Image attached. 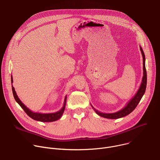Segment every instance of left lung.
Here are the masks:
<instances>
[{
	"label": "left lung",
	"instance_id": "8db88e82",
	"mask_svg": "<svg viewBox=\"0 0 160 160\" xmlns=\"http://www.w3.org/2000/svg\"><path fill=\"white\" fill-rule=\"evenodd\" d=\"M140 50L141 51L142 58H143V77L142 79V82L141 83V85L138 90V92H136L135 96L128 102V103L126 104V106L122 108L121 110L112 112V113H105L99 111L98 110L96 109L91 104V106L94 109L95 112L98 114V115L109 119H118L122 117H124L129 114L132 112L135 108L138 106V104L139 103L141 99H142L143 95L145 93L146 88V85H147V73H146V66H145V55L144 53V51H142V48L140 46Z\"/></svg>",
	"mask_w": 160,
	"mask_h": 160
}]
</instances>
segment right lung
<instances>
[{
  "label": "right lung",
  "instance_id": "obj_1",
  "mask_svg": "<svg viewBox=\"0 0 160 160\" xmlns=\"http://www.w3.org/2000/svg\"><path fill=\"white\" fill-rule=\"evenodd\" d=\"M13 83V80H12V77L11 75V83ZM12 90L13 96L16 101L22 108V109L25 111V112L27 114L28 116H29L32 119L38 122H54L59 120L62 117L65 109L66 96L64 98L63 106L59 111L56 112H52V113H40V112H35L31 111L29 108H28L21 101V100L19 99L18 96L16 94L15 89L12 86Z\"/></svg>",
  "mask_w": 160,
  "mask_h": 160
}]
</instances>
